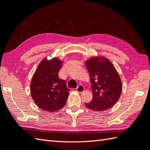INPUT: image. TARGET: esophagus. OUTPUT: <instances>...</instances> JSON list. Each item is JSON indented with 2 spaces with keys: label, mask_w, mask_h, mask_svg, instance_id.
Wrapping results in <instances>:
<instances>
[{
  "label": "esophagus",
  "mask_w": 150,
  "mask_h": 150,
  "mask_svg": "<svg viewBox=\"0 0 150 150\" xmlns=\"http://www.w3.org/2000/svg\"><path fill=\"white\" fill-rule=\"evenodd\" d=\"M76 91H77L78 93H82L85 91V88L82 85H79V86L77 87V89H76Z\"/></svg>",
  "instance_id": "1"
}]
</instances>
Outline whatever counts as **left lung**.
<instances>
[{
	"instance_id": "left-lung-1",
	"label": "left lung",
	"mask_w": 150,
	"mask_h": 150,
	"mask_svg": "<svg viewBox=\"0 0 150 150\" xmlns=\"http://www.w3.org/2000/svg\"><path fill=\"white\" fill-rule=\"evenodd\" d=\"M91 82L93 99L85 103L88 109L104 111L117 103L122 91V82L113 63L102 56L91 57L85 61Z\"/></svg>"
}]
</instances>
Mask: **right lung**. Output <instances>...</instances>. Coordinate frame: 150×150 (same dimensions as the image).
I'll return each instance as SVG.
<instances>
[{"label": "right lung", "instance_id": "obj_1", "mask_svg": "<svg viewBox=\"0 0 150 150\" xmlns=\"http://www.w3.org/2000/svg\"><path fill=\"white\" fill-rule=\"evenodd\" d=\"M63 60L54 57L40 62L30 81V94L39 108L49 112L62 109L67 103L69 89L65 81L59 77Z\"/></svg>", "mask_w": 150, "mask_h": 150}]
</instances>
